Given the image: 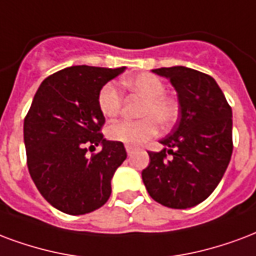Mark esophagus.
Instances as JSON below:
<instances>
[{
  "label": "esophagus",
  "mask_w": 256,
  "mask_h": 256,
  "mask_svg": "<svg viewBox=\"0 0 256 256\" xmlns=\"http://www.w3.org/2000/svg\"><path fill=\"white\" fill-rule=\"evenodd\" d=\"M124 148H126V152H128V156H130V154H132V153H133L134 150H136V148L130 146V145H126V146H124Z\"/></svg>",
  "instance_id": "esophagus-1"
}]
</instances>
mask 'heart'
Masks as SVG:
<instances>
[{
	"label": "heart",
	"mask_w": 256,
	"mask_h": 256,
	"mask_svg": "<svg viewBox=\"0 0 256 256\" xmlns=\"http://www.w3.org/2000/svg\"><path fill=\"white\" fill-rule=\"evenodd\" d=\"M126 90L142 98L138 120H116L108 124L107 137L111 141L137 146L146 142L158 132V123L170 128L178 120L179 103L171 94H166V85L158 77L150 73L130 76L120 81ZM98 107L107 118L118 115L122 107V96L114 82H107L98 94Z\"/></svg>",
	"instance_id": "heart-1"
}]
</instances>
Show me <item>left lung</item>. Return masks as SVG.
Here are the masks:
<instances>
[{"label":"left lung","mask_w":256,"mask_h":256,"mask_svg":"<svg viewBox=\"0 0 256 256\" xmlns=\"http://www.w3.org/2000/svg\"><path fill=\"white\" fill-rule=\"evenodd\" d=\"M153 72L175 86L180 120L160 141L162 150L148 152L142 180L156 202L187 209L205 200L224 176L234 150L232 108L209 74L184 66Z\"/></svg>","instance_id":"8db88e82"}]
</instances>
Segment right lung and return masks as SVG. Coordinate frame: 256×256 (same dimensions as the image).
Segmentation results:
<instances>
[{"instance_id":"obj_1","label":"right lung","mask_w":256,"mask_h":256,"mask_svg":"<svg viewBox=\"0 0 256 256\" xmlns=\"http://www.w3.org/2000/svg\"><path fill=\"white\" fill-rule=\"evenodd\" d=\"M124 70L70 66L43 81L24 118L30 175L43 198L66 214L99 209L111 196V179L128 153L103 138L98 94ZM98 144L102 150H88Z\"/></svg>"}]
</instances>
